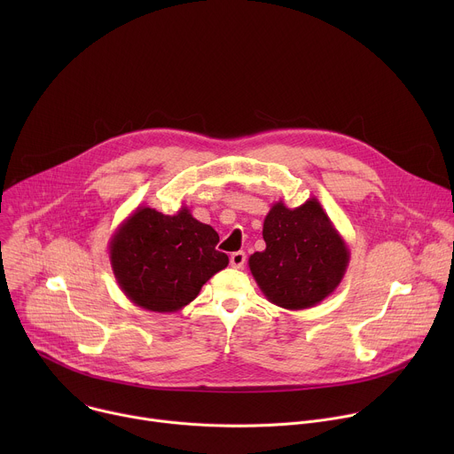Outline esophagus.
I'll return each mask as SVG.
<instances>
[{
	"mask_svg": "<svg viewBox=\"0 0 454 454\" xmlns=\"http://www.w3.org/2000/svg\"><path fill=\"white\" fill-rule=\"evenodd\" d=\"M230 264H231V268H235V270H242L244 264H246V253H244V251H235V253H231Z\"/></svg>",
	"mask_w": 454,
	"mask_h": 454,
	"instance_id": "obj_1",
	"label": "esophagus"
}]
</instances>
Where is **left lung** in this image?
I'll return each instance as SVG.
<instances>
[{
	"label": "left lung",
	"instance_id": "left-lung-1",
	"mask_svg": "<svg viewBox=\"0 0 454 454\" xmlns=\"http://www.w3.org/2000/svg\"><path fill=\"white\" fill-rule=\"evenodd\" d=\"M264 251L249 256V271L264 296L287 310L321 303L341 284L350 249L316 198L296 208L273 203L264 219Z\"/></svg>",
	"mask_w": 454,
	"mask_h": 454
}]
</instances>
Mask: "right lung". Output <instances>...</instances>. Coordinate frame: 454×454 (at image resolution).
Listing matches in <instances>:
<instances>
[{
	"instance_id": "add662e5",
	"label": "right lung",
	"mask_w": 454,
	"mask_h": 454,
	"mask_svg": "<svg viewBox=\"0 0 454 454\" xmlns=\"http://www.w3.org/2000/svg\"><path fill=\"white\" fill-rule=\"evenodd\" d=\"M217 231L186 207L165 215L140 205L109 239V261L121 293L153 312H176L228 266Z\"/></svg>"
}]
</instances>
